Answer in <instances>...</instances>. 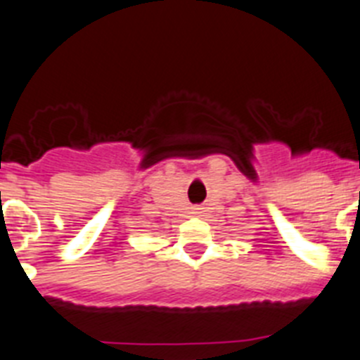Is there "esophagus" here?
<instances>
[{"label":"esophagus","mask_w":360,"mask_h":360,"mask_svg":"<svg viewBox=\"0 0 360 360\" xmlns=\"http://www.w3.org/2000/svg\"><path fill=\"white\" fill-rule=\"evenodd\" d=\"M193 212H195V214H200V212H202V207H200V205H196V207H193Z\"/></svg>","instance_id":"esophagus-1"}]
</instances>
